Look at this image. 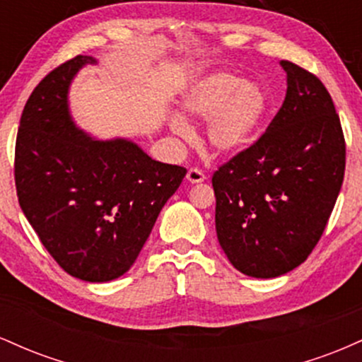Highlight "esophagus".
Listing matches in <instances>:
<instances>
[{
  "label": "esophagus",
  "instance_id": "1",
  "mask_svg": "<svg viewBox=\"0 0 362 362\" xmlns=\"http://www.w3.org/2000/svg\"><path fill=\"white\" fill-rule=\"evenodd\" d=\"M187 180H189L190 184H201V182L206 180V175L202 173V170L190 168L189 172H187Z\"/></svg>",
  "mask_w": 362,
  "mask_h": 362
}]
</instances>
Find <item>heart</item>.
<instances>
[{
  "label": "heart",
  "instance_id": "1",
  "mask_svg": "<svg viewBox=\"0 0 362 362\" xmlns=\"http://www.w3.org/2000/svg\"><path fill=\"white\" fill-rule=\"evenodd\" d=\"M182 107L192 117L207 120V143L214 153L233 156L255 141L267 114V97L260 86L231 73H213L185 91ZM175 134L189 138L192 129L184 117L172 115Z\"/></svg>",
  "mask_w": 362,
  "mask_h": 362
}]
</instances>
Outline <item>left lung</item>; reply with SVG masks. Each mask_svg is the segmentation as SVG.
Returning <instances> with one entry per match:
<instances>
[{
    "instance_id": "obj_1",
    "label": "left lung",
    "mask_w": 362,
    "mask_h": 362,
    "mask_svg": "<svg viewBox=\"0 0 362 362\" xmlns=\"http://www.w3.org/2000/svg\"><path fill=\"white\" fill-rule=\"evenodd\" d=\"M288 91L267 131L214 172L216 233L235 269L277 277L303 264L334 211L346 139L323 83L281 61Z\"/></svg>"
}]
</instances>
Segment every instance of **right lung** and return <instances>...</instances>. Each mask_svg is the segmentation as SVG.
<instances>
[{"instance_id": "1", "label": "right lung", "mask_w": 362, "mask_h": 362, "mask_svg": "<svg viewBox=\"0 0 362 362\" xmlns=\"http://www.w3.org/2000/svg\"><path fill=\"white\" fill-rule=\"evenodd\" d=\"M88 62L93 57L62 62L28 97L15 185L25 218L62 271L105 282L131 269L187 170L151 160L132 141L91 139L74 126L68 88Z\"/></svg>"}]
</instances>
